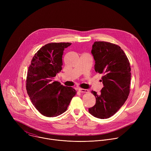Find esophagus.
<instances>
[{"label": "esophagus", "instance_id": "1", "mask_svg": "<svg viewBox=\"0 0 151 151\" xmlns=\"http://www.w3.org/2000/svg\"><path fill=\"white\" fill-rule=\"evenodd\" d=\"M78 91L80 93H87L88 92V90L87 89H82V88H79Z\"/></svg>", "mask_w": 151, "mask_h": 151}]
</instances>
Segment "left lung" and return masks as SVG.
<instances>
[{
	"label": "left lung",
	"mask_w": 151,
	"mask_h": 151,
	"mask_svg": "<svg viewBox=\"0 0 151 151\" xmlns=\"http://www.w3.org/2000/svg\"><path fill=\"white\" fill-rule=\"evenodd\" d=\"M92 47L94 69L97 73L103 74L100 81L103 87L99 95L91 91L96 102L88 111L94 117L106 119L117 112L130 94V64L124 51L117 45L97 41Z\"/></svg>",
	"instance_id": "8db88e82"
}]
</instances>
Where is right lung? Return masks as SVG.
<instances>
[{
    "mask_svg": "<svg viewBox=\"0 0 151 151\" xmlns=\"http://www.w3.org/2000/svg\"><path fill=\"white\" fill-rule=\"evenodd\" d=\"M72 44L50 43L35 54L29 67L26 90L35 108L44 116H57L66 112L76 91L54 77L62 69L63 51Z\"/></svg>",
    "mask_w": 151,
    "mask_h": 151,
    "instance_id": "obj_1",
    "label": "right lung"
}]
</instances>
